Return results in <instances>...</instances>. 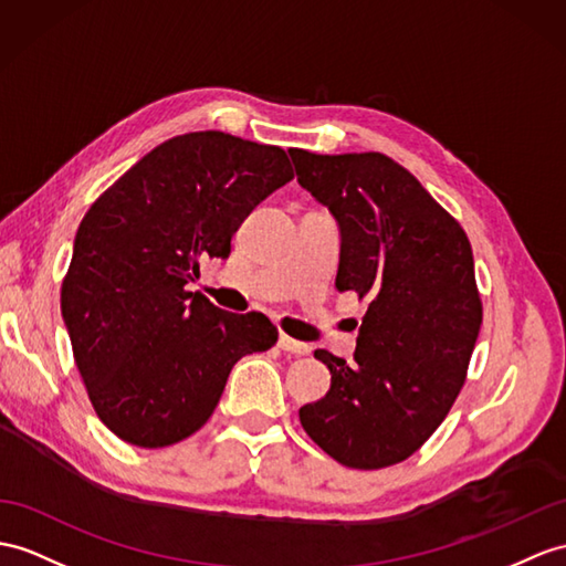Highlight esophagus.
<instances>
[{"label": "esophagus", "mask_w": 566, "mask_h": 566, "mask_svg": "<svg viewBox=\"0 0 566 566\" xmlns=\"http://www.w3.org/2000/svg\"><path fill=\"white\" fill-rule=\"evenodd\" d=\"M279 348L285 350V353H295V355H310L312 353L307 343H300V340L285 336V334H281V338H279Z\"/></svg>", "instance_id": "esophagus-1"}]
</instances>
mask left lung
Instances as JSON below:
<instances>
[{
    "instance_id": "left-lung-1",
    "label": "left lung",
    "mask_w": 566,
    "mask_h": 566,
    "mask_svg": "<svg viewBox=\"0 0 566 566\" xmlns=\"http://www.w3.org/2000/svg\"><path fill=\"white\" fill-rule=\"evenodd\" d=\"M291 158L300 187L338 223L336 287L369 297L350 365L314 350L331 389L300 408V422L343 465L401 463L442 424L465 381L482 324L471 242L389 156L293 148Z\"/></svg>"
}]
</instances>
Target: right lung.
<instances>
[{
  "label": "right lung",
  "mask_w": 566,
  "mask_h": 566,
  "mask_svg": "<svg viewBox=\"0 0 566 566\" xmlns=\"http://www.w3.org/2000/svg\"><path fill=\"white\" fill-rule=\"evenodd\" d=\"M291 179L279 146L191 132L146 154L81 220L62 316L95 412L127 444L201 430L240 357L279 340L264 314L226 312L187 283Z\"/></svg>",
  "instance_id": "add662e5"
}]
</instances>
